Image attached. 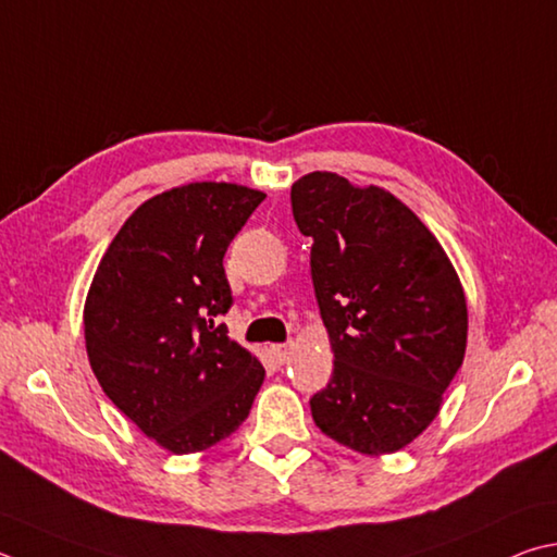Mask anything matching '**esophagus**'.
<instances>
[{"instance_id": "34e87169", "label": "esophagus", "mask_w": 557, "mask_h": 557, "mask_svg": "<svg viewBox=\"0 0 557 557\" xmlns=\"http://www.w3.org/2000/svg\"><path fill=\"white\" fill-rule=\"evenodd\" d=\"M270 350H272V356H275V360L282 366V362H287L289 356H292V343H277V346H272Z\"/></svg>"}]
</instances>
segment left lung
I'll use <instances>...</instances> for the list:
<instances>
[{
    "mask_svg": "<svg viewBox=\"0 0 557 557\" xmlns=\"http://www.w3.org/2000/svg\"><path fill=\"white\" fill-rule=\"evenodd\" d=\"M292 214L313 240V295L333 348L311 417L350 450H399L436 419L462 366L460 280L436 236L380 187L309 173L292 185Z\"/></svg>",
    "mask_w": 557,
    "mask_h": 557,
    "instance_id": "8db88e82",
    "label": "left lung"
}]
</instances>
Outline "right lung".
Instances as JSON below:
<instances>
[{"label":"right lung","instance_id":"1","mask_svg":"<svg viewBox=\"0 0 557 557\" xmlns=\"http://www.w3.org/2000/svg\"><path fill=\"white\" fill-rule=\"evenodd\" d=\"M265 195L191 182L140 205L111 240L85 305L107 397L170 453L207 450L248 419L265 370L228 338V244Z\"/></svg>","mask_w":557,"mask_h":557}]
</instances>
